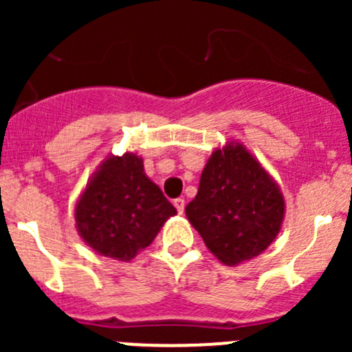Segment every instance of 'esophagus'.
I'll list each match as a JSON object with an SVG mask.
<instances>
[{
  "label": "esophagus",
  "mask_w": 352,
  "mask_h": 352,
  "mask_svg": "<svg viewBox=\"0 0 352 352\" xmlns=\"http://www.w3.org/2000/svg\"><path fill=\"white\" fill-rule=\"evenodd\" d=\"M173 206H175V208H177L179 214H182L184 208H186V201H184V199H175V201H173Z\"/></svg>",
  "instance_id": "obj_1"
}]
</instances>
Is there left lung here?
I'll return each instance as SVG.
<instances>
[{"instance_id": "1", "label": "left lung", "mask_w": 352, "mask_h": 352, "mask_svg": "<svg viewBox=\"0 0 352 352\" xmlns=\"http://www.w3.org/2000/svg\"><path fill=\"white\" fill-rule=\"evenodd\" d=\"M285 211L278 182L239 141L212 151L197 196L186 206L190 225L225 265L262 254L278 236Z\"/></svg>"}]
</instances>
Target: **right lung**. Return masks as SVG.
<instances>
[{
	"mask_svg": "<svg viewBox=\"0 0 352 352\" xmlns=\"http://www.w3.org/2000/svg\"><path fill=\"white\" fill-rule=\"evenodd\" d=\"M177 209L144 173L143 158L109 155L74 206L83 242L97 254L129 262L155 240Z\"/></svg>",
	"mask_w": 352,
	"mask_h": 352,
	"instance_id": "add662e5",
	"label": "right lung"
}]
</instances>
